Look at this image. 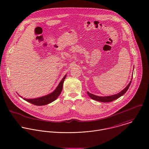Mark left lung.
Returning <instances> with one entry per match:
<instances>
[{"label": "left lung", "instance_id": "1", "mask_svg": "<svg viewBox=\"0 0 149 149\" xmlns=\"http://www.w3.org/2000/svg\"><path fill=\"white\" fill-rule=\"evenodd\" d=\"M132 77L131 80H132ZM131 81H130V83L127 85V86L124 89H123L122 91H120L119 93H118L117 94L112 95H111V96H99L95 95L92 93H91L89 92H87V93H88V95L91 99H92L93 100H96V101H98V102H111L118 99L119 97L122 96V95H123L127 92V91L130 85L131 84Z\"/></svg>", "mask_w": 149, "mask_h": 149}]
</instances>
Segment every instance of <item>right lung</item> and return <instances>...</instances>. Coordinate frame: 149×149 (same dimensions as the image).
I'll use <instances>...</instances> for the list:
<instances>
[{"instance_id": "obj_1", "label": "right lung", "mask_w": 149, "mask_h": 149, "mask_svg": "<svg viewBox=\"0 0 149 149\" xmlns=\"http://www.w3.org/2000/svg\"><path fill=\"white\" fill-rule=\"evenodd\" d=\"M66 74L65 75V76L61 80L59 84L55 89V90L53 91L52 93L47 95L40 97H37V98H34V99H26V98H23V97H22L20 95L19 96L24 100L36 106H43V105H46L49 103H51L53 101L56 100L57 99V97L59 96V95L61 94V92L63 90L64 80L66 78Z\"/></svg>"}]
</instances>
